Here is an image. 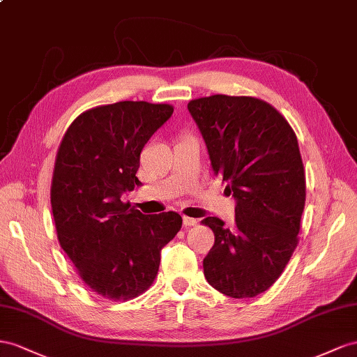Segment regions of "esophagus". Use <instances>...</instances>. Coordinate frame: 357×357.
<instances>
[{
    "instance_id": "34e87169",
    "label": "esophagus",
    "mask_w": 357,
    "mask_h": 357,
    "mask_svg": "<svg viewBox=\"0 0 357 357\" xmlns=\"http://www.w3.org/2000/svg\"><path fill=\"white\" fill-rule=\"evenodd\" d=\"M182 222H184V226H187V227L196 226L199 223L197 218H191V217H185V215H184V218H182Z\"/></svg>"
}]
</instances>
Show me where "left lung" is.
Wrapping results in <instances>:
<instances>
[{
  "instance_id": "left-lung-1",
  "label": "left lung",
  "mask_w": 357,
  "mask_h": 357,
  "mask_svg": "<svg viewBox=\"0 0 357 357\" xmlns=\"http://www.w3.org/2000/svg\"><path fill=\"white\" fill-rule=\"evenodd\" d=\"M188 112L202 134L214 175L235 199V227L217 217L204 259L209 285L232 298L267 291L297 248L306 178L297 137L276 108L252 96L193 99Z\"/></svg>"
}]
</instances>
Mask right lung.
I'll return each mask as SVG.
<instances>
[{"label": "right lung", "instance_id": "add662e5", "mask_svg": "<svg viewBox=\"0 0 357 357\" xmlns=\"http://www.w3.org/2000/svg\"><path fill=\"white\" fill-rule=\"evenodd\" d=\"M173 113L169 104L122 100L70 123L56 157L51 206L61 249L86 285L130 300L157 276L161 249L182 226L178 213L144 215L121 197L140 184V153Z\"/></svg>", "mask_w": 357, "mask_h": 357}]
</instances>
